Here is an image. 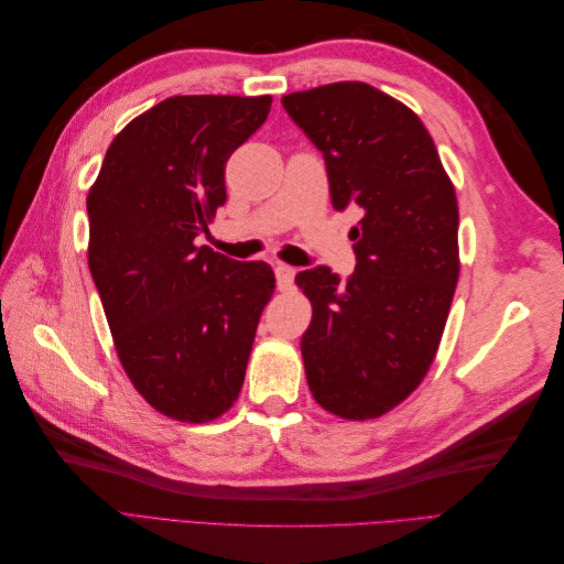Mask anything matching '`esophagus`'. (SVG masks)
I'll return each instance as SVG.
<instances>
[{
  "label": "esophagus",
  "mask_w": 564,
  "mask_h": 564,
  "mask_svg": "<svg viewBox=\"0 0 564 564\" xmlns=\"http://www.w3.org/2000/svg\"><path fill=\"white\" fill-rule=\"evenodd\" d=\"M294 275H296V270L292 265H286V263H278L275 265V278H278V289H280V292H289V289H292Z\"/></svg>",
  "instance_id": "34e87169"
}]
</instances>
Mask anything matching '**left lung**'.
Listing matches in <instances>:
<instances>
[{
	"label": "left lung",
	"mask_w": 564,
	"mask_h": 564,
	"mask_svg": "<svg viewBox=\"0 0 564 564\" xmlns=\"http://www.w3.org/2000/svg\"><path fill=\"white\" fill-rule=\"evenodd\" d=\"M322 150L334 209L360 212L357 268L296 275L313 305L301 355L315 402L367 421L404 402L429 373L458 282L454 183L419 115L365 82L282 96Z\"/></svg>",
	"instance_id": "1"
}]
</instances>
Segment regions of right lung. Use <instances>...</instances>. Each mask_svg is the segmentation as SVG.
<instances>
[{"instance_id":"right-lung-1","label":"right lung","mask_w":564,"mask_h":564,"mask_svg":"<svg viewBox=\"0 0 564 564\" xmlns=\"http://www.w3.org/2000/svg\"><path fill=\"white\" fill-rule=\"evenodd\" d=\"M272 96H172L119 131L89 187V270L119 362L183 423L224 416L245 383L275 272L197 237L226 204V162Z\"/></svg>"}]
</instances>
